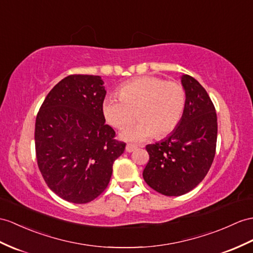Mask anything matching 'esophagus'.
Returning <instances> with one entry per match:
<instances>
[{
    "label": "esophagus",
    "instance_id": "34e87169",
    "mask_svg": "<svg viewBox=\"0 0 253 253\" xmlns=\"http://www.w3.org/2000/svg\"><path fill=\"white\" fill-rule=\"evenodd\" d=\"M136 148H137V146H136V145L127 144V145H126V150L127 152H132V151H134L135 149H136Z\"/></svg>",
    "mask_w": 253,
    "mask_h": 253
}]
</instances>
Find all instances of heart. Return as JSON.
Instances as JSON below:
<instances>
[{
	"label": "heart",
	"instance_id": "b5f03b06",
	"mask_svg": "<svg viewBox=\"0 0 253 253\" xmlns=\"http://www.w3.org/2000/svg\"><path fill=\"white\" fill-rule=\"evenodd\" d=\"M119 97H107L103 113L109 125L126 128L137 118L136 126L122 136L131 140H144L155 135L165 137L177 127L184 113L187 93L178 82H166L157 76H141L122 84Z\"/></svg>",
	"mask_w": 253,
	"mask_h": 253
}]
</instances>
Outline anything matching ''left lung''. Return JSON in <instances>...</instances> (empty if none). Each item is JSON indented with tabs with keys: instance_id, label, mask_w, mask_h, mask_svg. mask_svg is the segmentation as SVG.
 <instances>
[{
	"instance_id": "8db88e82",
	"label": "left lung",
	"mask_w": 253,
	"mask_h": 253,
	"mask_svg": "<svg viewBox=\"0 0 253 253\" xmlns=\"http://www.w3.org/2000/svg\"><path fill=\"white\" fill-rule=\"evenodd\" d=\"M181 83L187 102L180 122L168 138L146 146L149 161L144 179L168 196L186 194L204 179L217 145V114L211 97L192 76L183 75Z\"/></svg>"
}]
</instances>
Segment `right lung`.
Wrapping results in <instances>:
<instances>
[{
  "label": "right lung",
  "mask_w": 253,
  "mask_h": 253,
  "mask_svg": "<svg viewBox=\"0 0 253 253\" xmlns=\"http://www.w3.org/2000/svg\"><path fill=\"white\" fill-rule=\"evenodd\" d=\"M100 76L74 74L47 94L35 122V151L48 188L67 202L85 204L108 186L113 164L126 149L105 123Z\"/></svg>",
  "instance_id": "1"
}]
</instances>
